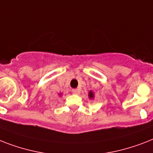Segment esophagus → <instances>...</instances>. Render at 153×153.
<instances>
[{"label": "esophagus", "instance_id": "esophagus-1", "mask_svg": "<svg viewBox=\"0 0 153 153\" xmlns=\"http://www.w3.org/2000/svg\"><path fill=\"white\" fill-rule=\"evenodd\" d=\"M72 93L74 94H79V93H80V90H79V89H73Z\"/></svg>", "mask_w": 153, "mask_h": 153}]
</instances>
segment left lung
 I'll use <instances>...</instances> for the list:
<instances>
[{
	"mask_svg": "<svg viewBox=\"0 0 153 153\" xmlns=\"http://www.w3.org/2000/svg\"><path fill=\"white\" fill-rule=\"evenodd\" d=\"M88 97H89V99H94V93L93 91H89V94H88Z\"/></svg>",
	"mask_w": 153,
	"mask_h": 153,
	"instance_id": "left-lung-1",
	"label": "left lung"
}]
</instances>
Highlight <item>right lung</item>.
Here are the masks:
<instances>
[{
    "label": "right lung",
    "mask_w": 153,
    "mask_h": 153,
    "mask_svg": "<svg viewBox=\"0 0 153 153\" xmlns=\"http://www.w3.org/2000/svg\"><path fill=\"white\" fill-rule=\"evenodd\" d=\"M59 96H62V94H61V93H59Z\"/></svg>",
    "instance_id": "1"
}]
</instances>
